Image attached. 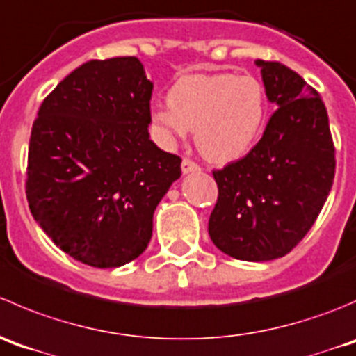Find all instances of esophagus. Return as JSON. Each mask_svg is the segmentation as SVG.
Masks as SVG:
<instances>
[{
  "mask_svg": "<svg viewBox=\"0 0 356 356\" xmlns=\"http://www.w3.org/2000/svg\"><path fill=\"white\" fill-rule=\"evenodd\" d=\"M181 171H183V175H188V173H199V171H200V166H199V164L193 163V161H190V159H183V161H181Z\"/></svg>",
  "mask_w": 356,
  "mask_h": 356,
  "instance_id": "34e87169",
  "label": "esophagus"
}]
</instances>
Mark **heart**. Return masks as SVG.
Listing matches in <instances>:
<instances>
[{"mask_svg":"<svg viewBox=\"0 0 356 356\" xmlns=\"http://www.w3.org/2000/svg\"><path fill=\"white\" fill-rule=\"evenodd\" d=\"M266 119V93L252 76L228 72L185 74L168 91V107L152 112V122L168 142L193 131L207 161L228 164L258 142Z\"/></svg>","mask_w":356,"mask_h":356,"instance_id":"heart-1","label":"heart"}]
</instances>
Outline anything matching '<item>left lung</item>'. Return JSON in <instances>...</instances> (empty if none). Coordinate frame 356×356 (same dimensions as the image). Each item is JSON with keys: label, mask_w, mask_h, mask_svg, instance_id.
<instances>
[{"label": "left lung", "mask_w": 356, "mask_h": 356, "mask_svg": "<svg viewBox=\"0 0 356 356\" xmlns=\"http://www.w3.org/2000/svg\"><path fill=\"white\" fill-rule=\"evenodd\" d=\"M256 65L277 111L248 156L213 171L218 202L207 225L213 244L242 261H270L293 251L322 211L336 173L320 95L282 63Z\"/></svg>", "instance_id": "1"}]
</instances>
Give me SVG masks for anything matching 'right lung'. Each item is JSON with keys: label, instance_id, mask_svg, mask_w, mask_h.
Returning a JSON list of instances; mask_svg holds the SVG:
<instances>
[{"label": "right lung", "instance_id": "1", "mask_svg": "<svg viewBox=\"0 0 356 356\" xmlns=\"http://www.w3.org/2000/svg\"><path fill=\"white\" fill-rule=\"evenodd\" d=\"M136 57L90 60L41 104L27 157L29 209L57 248L115 268L152 237L154 211L181 159L150 140V97Z\"/></svg>", "mask_w": 356, "mask_h": 356}]
</instances>
